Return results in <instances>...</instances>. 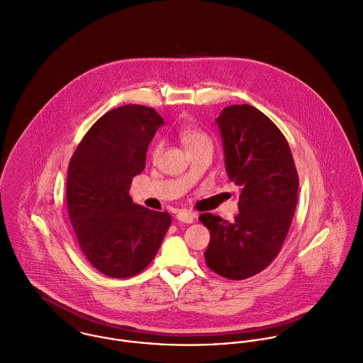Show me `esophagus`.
<instances>
[{"label": "esophagus", "instance_id": "obj_1", "mask_svg": "<svg viewBox=\"0 0 363 363\" xmlns=\"http://www.w3.org/2000/svg\"><path fill=\"white\" fill-rule=\"evenodd\" d=\"M177 220H179V221H182V223H192L194 221V218L195 216L191 213V212H186V211H179L178 213H177Z\"/></svg>", "mask_w": 363, "mask_h": 363}]
</instances>
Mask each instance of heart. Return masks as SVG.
Instances as JSON below:
<instances>
[{
  "mask_svg": "<svg viewBox=\"0 0 363 363\" xmlns=\"http://www.w3.org/2000/svg\"><path fill=\"white\" fill-rule=\"evenodd\" d=\"M178 135L182 140V143L186 145V148H192V147H196V145H202V143H206V142H211L209 140V136L199 128L194 126V125H189V123H184L178 128ZM162 150V143L161 142H157L155 145H152V150H151V154L154 157H157Z\"/></svg>",
  "mask_w": 363,
  "mask_h": 363,
  "instance_id": "obj_1",
  "label": "heart"
}]
</instances>
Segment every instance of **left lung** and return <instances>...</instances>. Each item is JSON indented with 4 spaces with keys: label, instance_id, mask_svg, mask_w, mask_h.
<instances>
[{
    "label": "left lung",
    "instance_id": "obj_1",
    "mask_svg": "<svg viewBox=\"0 0 363 363\" xmlns=\"http://www.w3.org/2000/svg\"><path fill=\"white\" fill-rule=\"evenodd\" d=\"M225 171L240 186L238 215L230 223L212 213L206 265L241 281L264 271L279 254L297 205L298 177L289 145L278 126L251 105H231L216 119Z\"/></svg>",
    "mask_w": 363,
    "mask_h": 363
}]
</instances>
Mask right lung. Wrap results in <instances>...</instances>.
I'll list each match as a JSON object with an SVG mask.
<instances>
[{"label": "right lung", "instance_id": "obj_1", "mask_svg": "<svg viewBox=\"0 0 363 363\" xmlns=\"http://www.w3.org/2000/svg\"><path fill=\"white\" fill-rule=\"evenodd\" d=\"M162 118L148 106L106 112L75 148L67 172V211L91 265L111 278H130L155 257L171 215L133 203L129 189Z\"/></svg>", "mask_w": 363, "mask_h": 363}]
</instances>
